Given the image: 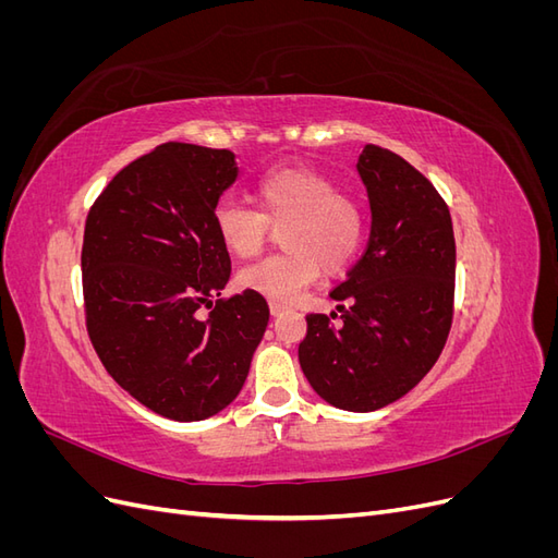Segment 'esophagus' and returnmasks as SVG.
<instances>
[{
  "mask_svg": "<svg viewBox=\"0 0 558 558\" xmlns=\"http://www.w3.org/2000/svg\"><path fill=\"white\" fill-rule=\"evenodd\" d=\"M269 312H272L275 316H281L283 312H289V307L283 305V302H277V300H269Z\"/></svg>",
  "mask_w": 558,
  "mask_h": 558,
  "instance_id": "34e87169",
  "label": "esophagus"
}]
</instances>
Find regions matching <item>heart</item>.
<instances>
[{"label":"heart","instance_id":"b5f03b06","mask_svg":"<svg viewBox=\"0 0 558 558\" xmlns=\"http://www.w3.org/2000/svg\"><path fill=\"white\" fill-rule=\"evenodd\" d=\"M258 209L221 199L214 209V228L221 244L238 258H253L265 246L269 228L281 230L289 248L267 256L240 272L244 289L272 300H293L314 283L320 267L340 272L363 242L365 214L361 202L337 191V183L312 167H277L258 179Z\"/></svg>","mask_w":558,"mask_h":558}]
</instances>
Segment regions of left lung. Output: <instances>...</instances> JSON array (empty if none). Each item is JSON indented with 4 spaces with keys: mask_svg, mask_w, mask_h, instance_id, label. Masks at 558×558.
<instances>
[{
    "mask_svg": "<svg viewBox=\"0 0 558 558\" xmlns=\"http://www.w3.org/2000/svg\"><path fill=\"white\" fill-rule=\"evenodd\" d=\"M373 228L367 248L330 291L337 314H307L298 347L314 391L347 412L396 402L440 359L453 318L456 242L447 202L398 154L359 156Z\"/></svg>",
    "mask_w": 558,
    "mask_h": 558,
    "instance_id": "1",
    "label": "left lung"
}]
</instances>
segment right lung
Wrapping results in <instances>:
<instances>
[{
	"label": "right lung",
	"instance_id": "right-lung-1",
	"mask_svg": "<svg viewBox=\"0 0 558 558\" xmlns=\"http://www.w3.org/2000/svg\"><path fill=\"white\" fill-rule=\"evenodd\" d=\"M238 172L226 148L167 142L123 167L86 218L90 342L118 386L174 421H202L238 398L269 320L256 291L221 298L230 256L214 209Z\"/></svg>",
	"mask_w": 558,
	"mask_h": 558
}]
</instances>
